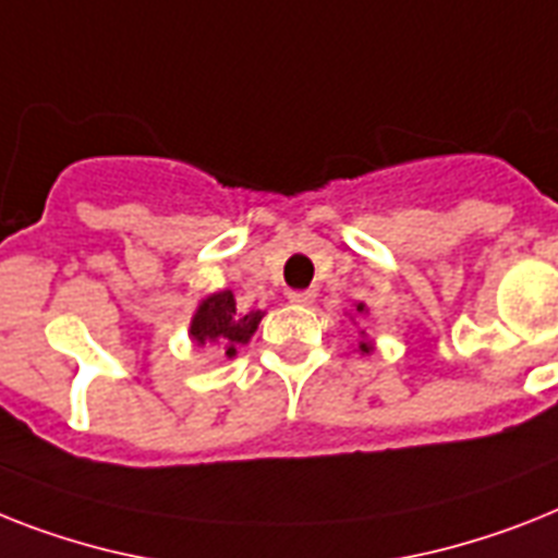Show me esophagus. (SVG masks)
I'll return each mask as SVG.
<instances>
[{
	"label": "esophagus",
	"instance_id": "34e87169",
	"mask_svg": "<svg viewBox=\"0 0 558 558\" xmlns=\"http://www.w3.org/2000/svg\"><path fill=\"white\" fill-rule=\"evenodd\" d=\"M289 303H294V306H312L315 303V292H310V289H294V292H289Z\"/></svg>",
	"mask_w": 558,
	"mask_h": 558
}]
</instances>
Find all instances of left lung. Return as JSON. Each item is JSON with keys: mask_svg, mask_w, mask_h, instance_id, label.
Here are the masks:
<instances>
[{"mask_svg": "<svg viewBox=\"0 0 558 558\" xmlns=\"http://www.w3.org/2000/svg\"><path fill=\"white\" fill-rule=\"evenodd\" d=\"M355 310L361 312V315H364V312H366V306H364V303H357ZM361 335H364V332H361ZM361 352H366V355H369V352H373V343H369V341H361Z\"/></svg>", "mask_w": 558, "mask_h": 558, "instance_id": "obj_1", "label": "left lung"}]
</instances>
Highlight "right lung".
<instances>
[{
    "label": "right lung",
    "instance_id": "1",
    "mask_svg": "<svg viewBox=\"0 0 558 558\" xmlns=\"http://www.w3.org/2000/svg\"><path fill=\"white\" fill-rule=\"evenodd\" d=\"M264 318V312H240L234 303V294L229 289L223 292L208 294L206 301H201L197 312H194L189 335L192 341L201 343H220L226 355H238V347L252 341V335L257 332V324Z\"/></svg>",
    "mask_w": 558,
    "mask_h": 558
}]
</instances>
